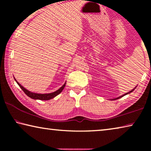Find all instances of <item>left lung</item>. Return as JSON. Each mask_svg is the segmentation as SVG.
<instances>
[{
  "mask_svg": "<svg viewBox=\"0 0 151 151\" xmlns=\"http://www.w3.org/2000/svg\"><path fill=\"white\" fill-rule=\"evenodd\" d=\"M135 88H136V87H135ZM134 89H132V91H129V93H125V94H123V95H122V96H119V97H118V98H116V99H112V100H116V99H119V98H121V97H122V96H124V95H127V94H129V93H132V91H133L134 90Z\"/></svg>",
  "mask_w": 151,
  "mask_h": 151,
  "instance_id": "8db88e82",
  "label": "left lung"
}]
</instances>
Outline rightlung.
Masks as SVG:
<instances>
[{
  "label": "right lung",
  "instance_id": "add662e5",
  "mask_svg": "<svg viewBox=\"0 0 151 151\" xmlns=\"http://www.w3.org/2000/svg\"><path fill=\"white\" fill-rule=\"evenodd\" d=\"M14 80L16 81L17 83L19 85V86L20 87V88L22 89V91H24V93L27 94L28 96H29L30 98H31L32 99H38V100H42V101H48L50 100L51 99H53L54 97L56 96H57L58 94H59L61 92L63 91V90L65 88V86L66 85V83L64 84V85L61 86V87L58 89V90L56 91L55 92H53L52 93H48V94H39V93H32V92H30L29 91H28L27 89L24 88L19 83H18V81H17L16 79L14 78Z\"/></svg>",
  "mask_w": 151,
  "mask_h": 151
}]
</instances>
